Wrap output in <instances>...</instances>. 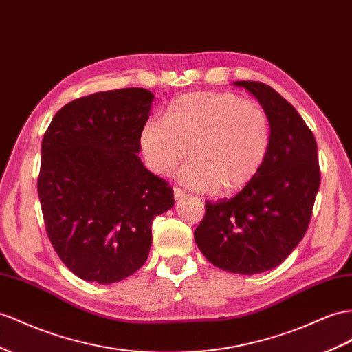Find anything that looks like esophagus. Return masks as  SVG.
Instances as JSON below:
<instances>
[{
	"label": "esophagus",
	"mask_w": 352,
	"mask_h": 352,
	"mask_svg": "<svg viewBox=\"0 0 352 352\" xmlns=\"http://www.w3.org/2000/svg\"><path fill=\"white\" fill-rule=\"evenodd\" d=\"M188 193L186 192V190H183L182 187H174V197L177 201H179V199H183V197H186Z\"/></svg>",
	"instance_id": "obj_1"
}]
</instances>
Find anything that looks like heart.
<instances>
[{"instance_id": "obj_1", "label": "heart", "mask_w": 352, "mask_h": 352, "mask_svg": "<svg viewBox=\"0 0 352 352\" xmlns=\"http://www.w3.org/2000/svg\"><path fill=\"white\" fill-rule=\"evenodd\" d=\"M272 124L262 105L230 92L175 98L165 119L144 123L140 146L148 168L168 175L187 156L179 179L195 190L224 195L247 186L262 169Z\"/></svg>"}]
</instances>
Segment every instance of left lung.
Masks as SVG:
<instances>
[{"label":"left lung","instance_id":"obj_1","mask_svg":"<svg viewBox=\"0 0 352 352\" xmlns=\"http://www.w3.org/2000/svg\"><path fill=\"white\" fill-rule=\"evenodd\" d=\"M235 85L269 114L272 144L262 169L236 196L205 201L195 241L214 266L254 275L281 265L303 239L321 175L317 141L296 108L265 83Z\"/></svg>","mask_w":352,"mask_h":352}]
</instances>
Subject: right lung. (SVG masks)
Wrapping results in <instances>:
<instances>
[{
    "mask_svg": "<svg viewBox=\"0 0 352 352\" xmlns=\"http://www.w3.org/2000/svg\"><path fill=\"white\" fill-rule=\"evenodd\" d=\"M153 94L96 92L68 102L41 142L37 179L44 226L71 272L90 283L122 281L146 263L151 223L173 208L166 179L137 156Z\"/></svg>",
    "mask_w": 352,
    "mask_h": 352,
    "instance_id": "add662e5",
    "label": "right lung"
}]
</instances>
